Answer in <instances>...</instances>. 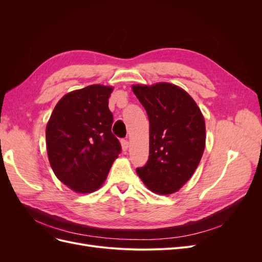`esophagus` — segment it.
Returning a JSON list of instances; mask_svg holds the SVG:
<instances>
[{"label":"esophagus","mask_w":262,"mask_h":262,"mask_svg":"<svg viewBox=\"0 0 262 262\" xmlns=\"http://www.w3.org/2000/svg\"><path fill=\"white\" fill-rule=\"evenodd\" d=\"M121 146H122V149H123V150L128 149V147H129V141L122 139V140H121Z\"/></svg>","instance_id":"esophagus-1"}]
</instances>
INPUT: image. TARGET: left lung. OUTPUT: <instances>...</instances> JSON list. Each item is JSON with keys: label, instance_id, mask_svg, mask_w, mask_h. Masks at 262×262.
I'll use <instances>...</instances> for the list:
<instances>
[{"label": "left lung", "instance_id": "left-lung-1", "mask_svg": "<svg viewBox=\"0 0 262 262\" xmlns=\"http://www.w3.org/2000/svg\"><path fill=\"white\" fill-rule=\"evenodd\" d=\"M149 120V156L137 172L155 193L178 191L191 178L205 146V123L190 95L169 83L133 85Z\"/></svg>", "mask_w": 262, "mask_h": 262}]
</instances>
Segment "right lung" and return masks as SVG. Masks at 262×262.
<instances>
[{
  "label": "right lung",
  "instance_id": "right-lung-1",
  "mask_svg": "<svg viewBox=\"0 0 262 262\" xmlns=\"http://www.w3.org/2000/svg\"><path fill=\"white\" fill-rule=\"evenodd\" d=\"M113 87L90 85L63 96L46 128L48 157L54 175L78 193L97 190L121 152L112 132L108 108Z\"/></svg>",
  "mask_w": 262,
  "mask_h": 262
}]
</instances>
